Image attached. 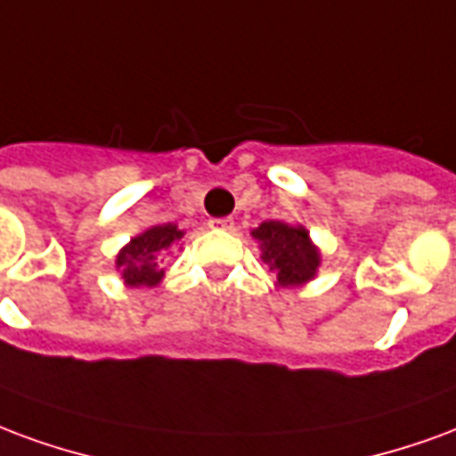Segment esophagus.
Segmentation results:
<instances>
[{
	"label": "esophagus",
	"mask_w": 456,
	"mask_h": 456,
	"mask_svg": "<svg viewBox=\"0 0 456 456\" xmlns=\"http://www.w3.org/2000/svg\"><path fill=\"white\" fill-rule=\"evenodd\" d=\"M232 218H214L211 228H221V231H232Z\"/></svg>",
	"instance_id": "esophagus-1"
}]
</instances>
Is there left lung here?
Segmentation results:
<instances>
[{"label": "left lung", "instance_id": "1", "mask_svg": "<svg viewBox=\"0 0 456 456\" xmlns=\"http://www.w3.org/2000/svg\"><path fill=\"white\" fill-rule=\"evenodd\" d=\"M252 238L260 242L262 260L277 272L279 287H301L315 277L321 252L311 242L304 225L265 221L252 231Z\"/></svg>", "mask_w": 456, "mask_h": 456}]
</instances>
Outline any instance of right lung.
Wrapping results in <instances>:
<instances>
[{
	"label": "right lung",
	"instance_id": "add662e5",
	"mask_svg": "<svg viewBox=\"0 0 456 456\" xmlns=\"http://www.w3.org/2000/svg\"><path fill=\"white\" fill-rule=\"evenodd\" d=\"M184 232L175 224L152 225L141 235L131 238V242L118 252L116 269H121L123 281L128 287H155L165 277V269H159V257L182 240Z\"/></svg>",
	"mask_w": 456,
	"mask_h": 456
}]
</instances>
